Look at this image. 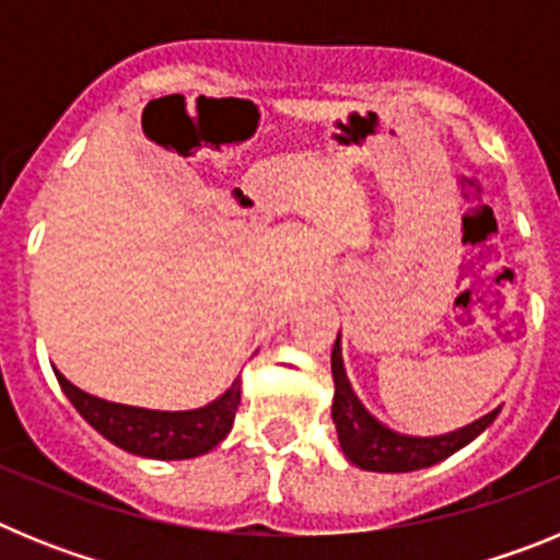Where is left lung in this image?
<instances>
[{"instance_id": "8db88e82", "label": "left lung", "mask_w": 560, "mask_h": 560, "mask_svg": "<svg viewBox=\"0 0 560 560\" xmlns=\"http://www.w3.org/2000/svg\"><path fill=\"white\" fill-rule=\"evenodd\" d=\"M330 370H334L336 384L330 415H334L341 452L350 463L364 468V471L407 474L418 471V468H429V465L452 457L454 452L468 446L474 438H479L485 429L491 427L499 415V409H493L491 415L474 420L471 427L457 429L452 434H440V438H407V434L381 427L378 420L361 407V400L355 398L345 368H341L339 336H336L334 353H330Z\"/></svg>"}]
</instances>
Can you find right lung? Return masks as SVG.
Wrapping results in <instances>:
<instances>
[{
	"label": "right lung",
	"mask_w": 560,
	"mask_h": 560,
	"mask_svg": "<svg viewBox=\"0 0 560 560\" xmlns=\"http://www.w3.org/2000/svg\"><path fill=\"white\" fill-rule=\"evenodd\" d=\"M63 395L114 446L151 459H190L210 452L230 434L241 404V381L235 378L219 400L190 412H153V409L126 407L112 400L95 398L69 384L56 370Z\"/></svg>",
	"instance_id": "add662e5"
}]
</instances>
